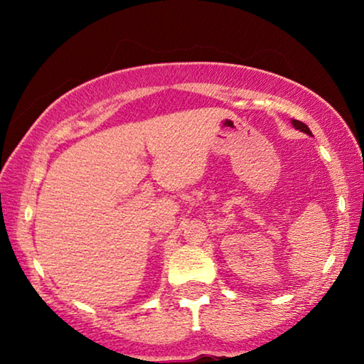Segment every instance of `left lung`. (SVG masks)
<instances>
[{"mask_svg": "<svg viewBox=\"0 0 364 364\" xmlns=\"http://www.w3.org/2000/svg\"><path fill=\"white\" fill-rule=\"evenodd\" d=\"M291 124H293V127L298 129V131H301V132L308 134V136H311V131H310V129H308L306 124H303L301 121H296V119H291Z\"/></svg>", "mask_w": 364, "mask_h": 364, "instance_id": "left-lung-1", "label": "left lung"}]
</instances>
